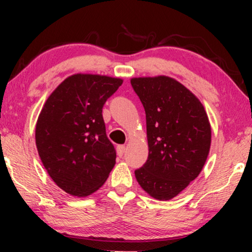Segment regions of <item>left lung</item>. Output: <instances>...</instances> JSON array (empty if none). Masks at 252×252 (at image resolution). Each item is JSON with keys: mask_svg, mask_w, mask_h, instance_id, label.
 <instances>
[{"mask_svg": "<svg viewBox=\"0 0 252 252\" xmlns=\"http://www.w3.org/2000/svg\"><path fill=\"white\" fill-rule=\"evenodd\" d=\"M123 80L98 74H73L44 103L35 127L37 153L61 189L86 197L104 185L116 164L102 109Z\"/></svg>", "mask_w": 252, "mask_h": 252, "instance_id": "obj_1", "label": "left lung"}]
</instances>
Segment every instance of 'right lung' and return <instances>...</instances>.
Wrapping results in <instances>:
<instances>
[{
	"instance_id": "obj_1",
	"label": "right lung",
	"mask_w": 252,
	"mask_h": 252,
	"mask_svg": "<svg viewBox=\"0 0 252 252\" xmlns=\"http://www.w3.org/2000/svg\"><path fill=\"white\" fill-rule=\"evenodd\" d=\"M147 120L149 155L135 171L139 185L151 197L167 201L201 173L211 146V126L204 106L174 79L130 80Z\"/></svg>"
}]
</instances>
